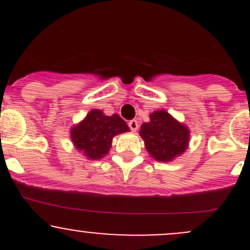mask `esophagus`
I'll list each match as a JSON object with an SVG mask.
<instances>
[{
	"label": "esophagus",
	"mask_w": 250,
	"mask_h": 250,
	"mask_svg": "<svg viewBox=\"0 0 250 250\" xmlns=\"http://www.w3.org/2000/svg\"><path fill=\"white\" fill-rule=\"evenodd\" d=\"M128 125H129L130 130H133V132H135V130L139 128V125H138V121L135 120H130L129 122H128Z\"/></svg>",
	"instance_id": "esophagus-1"
}]
</instances>
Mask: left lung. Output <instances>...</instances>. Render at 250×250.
<instances>
[{
	"label": "left lung",
	"mask_w": 250,
	"mask_h": 250,
	"mask_svg": "<svg viewBox=\"0 0 250 250\" xmlns=\"http://www.w3.org/2000/svg\"><path fill=\"white\" fill-rule=\"evenodd\" d=\"M151 157L158 162H170L184 153L190 140V130L166 110L155 111L150 122L143 123L139 132Z\"/></svg>",
	"instance_id": "8db88e82"
}]
</instances>
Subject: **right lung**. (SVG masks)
<instances>
[{"mask_svg": "<svg viewBox=\"0 0 250 250\" xmlns=\"http://www.w3.org/2000/svg\"><path fill=\"white\" fill-rule=\"evenodd\" d=\"M129 132L127 123L117 115H104L102 110L89 111L84 120L70 132L72 143L89 160H99L109 153L115 135Z\"/></svg>", "mask_w": 250, "mask_h": 250, "instance_id": "obj_1", "label": "right lung"}]
</instances>
